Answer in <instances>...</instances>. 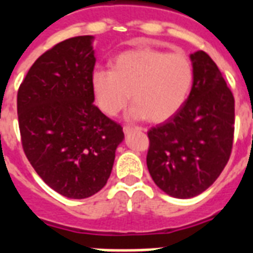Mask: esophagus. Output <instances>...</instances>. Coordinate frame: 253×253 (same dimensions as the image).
I'll return each mask as SVG.
<instances>
[{"mask_svg":"<svg viewBox=\"0 0 253 253\" xmlns=\"http://www.w3.org/2000/svg\"><path fill=\"white\" fill-rule=\"evenodd\" d=\"M131 131H143V128H140V127H130V126L123 127V132H125V134H130Z\"/></svg>","mask_w":253,"mask_h":253,"instance_id":"obj_1","label":"esophagus"}]
</instances>
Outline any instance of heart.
Instances as JSON below:
<instances>
[{
  "instance_id": "b5f03b06",
  "label": "heart",
  "mask_w": 253,
  "mask_h": 253,
  "mask_svg": "<svg viewBox=\"0 0 253 253\" xmlns=\"http://www.w3.org/2000/svg\"><path fill=\"white\" fill-rule=\"evenodd\" d=\"M194 80L192 60L185 53L162 49H130L111 61V71L91 75V89L98 107L109 117L126 109L132 119L162 123L177 114L186 102Z\"/></svg>"
}]
</instances>
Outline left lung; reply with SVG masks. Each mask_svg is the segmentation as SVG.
Here are the masks:
<instances>
[{
  "instance_id": "8db88e82",
  "label": "left lung",
  "mask_w": 253,
  "mask_h": 253,
  "mask_svg": "<svg viewBox=\"0 0 253 253\" xmlns=\"http://www.w3.org/2000/svg\"><path fill=\"white\" fill-rule=\"evenodd\" d=\"M194 80L177 114L152 127L147 167L155 184L176 198H192L214 184L232 150L235 101L204 51L190 55Z\"/></svg>"
}]
</instances>
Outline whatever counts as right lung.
I'll list each match as a JSON object with an SVG mask.
<instances>
[{"label":"right lung","instance_id":"right-lung-1","mask_svg":"<svg viewBox=\"0 0 253 253\" xmlns=\"http://www.w3.org/2000/svg\"><path fill=\"white\" fill-rule=\"evenodd\" d=\"M93 37L69 38L38 57L18 89L22 147L55 192L81 200L106 185L125 134L94 103Z\"/></svg>","mask_w":253,"mask_h":253}]
</instances>
